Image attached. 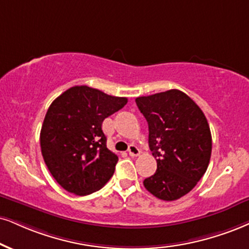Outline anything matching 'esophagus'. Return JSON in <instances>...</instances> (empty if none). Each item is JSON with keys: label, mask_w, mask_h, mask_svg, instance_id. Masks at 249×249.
<instances>
[{"label": "esophagus", "mask_w": 249, "mask_h": 249, "mask_svg": "<svg viewBox=\"0 0 249 249\" xmlns=\"http://www.w3.org/2000/svg\"><path fill=\"white\" fill-rule=\"evenodd\" d=\"M128 153H129V156H131V157H137L141 151L136 145H130L129 149H128Z\"/></svg>", "instance_id": "esophagus-1"}]
</instances>
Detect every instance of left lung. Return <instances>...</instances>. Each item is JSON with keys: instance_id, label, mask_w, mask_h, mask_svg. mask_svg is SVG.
<instances>
[{"instance_id": "8db88e82", "label": "left lung", "mask_w": 249, "mask_h": 249, "mask_svg": "<svg viewBox=\"0 0 249 249\" xmlns=\"http://www.w3.org/2000/svg\"><path fill=\"white\" fill-rule=\"evenodd\" d=\"M149 124V146L157 171L143 181L148 192L164 201L182 197L207 171L213 140L202 109L180 90L136 98Z\"/></svg>"}]
</instances>
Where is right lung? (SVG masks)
I'll return each instance as SVG.
<instances>
[{
	"instance_id": "right-lung-1",
	"label": "right lung",
	"mask_w": 249,
	"mask_h": 249,
	"mask_svg": "<svg viewBox=\"0 0 249 249\" xmlns=\"http://www.w3.org/2000/svg\"><path fill=\"white\" fill-rule=\"evenodd\" d=\"M127 103V98L77 85L51 104L40 131V146L51 174L67 192L92 194L113 176L119 158L107 149L101 125Z\"/></svg>"
}]
</instances>
